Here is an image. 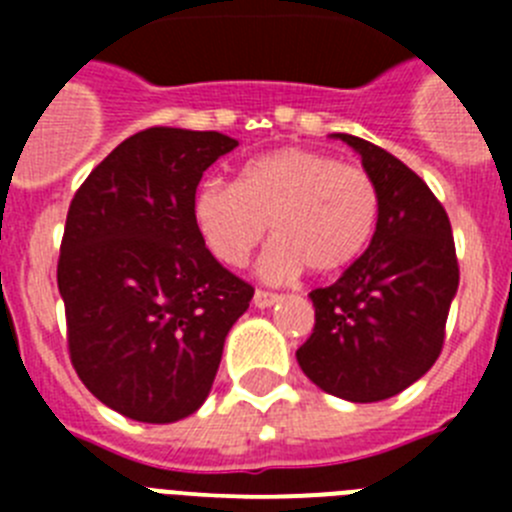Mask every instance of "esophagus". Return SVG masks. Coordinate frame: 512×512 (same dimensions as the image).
Here are the masks:
<instances>
[{"instance_id": "34e87169", "label": "esophagus", "mask_w": 512, "mask_h": 512, "mask_svg": "<svg viewBox=\"0 0 512 512\" xmlns=\"http://www.w3.org/2000/svg\"><path fill=\"white\" fill-rule=\"evenodd\" d=\"M277 300V292H266V289H256V292H253V305L256 307H271Z\"/></svg>"}]
</instances>
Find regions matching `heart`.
<instances>
[{"label":"heart","mask_w":512,"mask_h":512,"mask_svg":"<svg viewBox=\"0 0 512 512\" xmlns=\"http://www.w3.org/2000/svg\"><path fill=\"white\" fill-rule=\"evenodd\" d=\"M382 197L374 176L312 148H277L251 158L238 182L205 179L192 200L194 225L220 264L243 266L271 223L277 241L261 259L269 279L348 269L369 248Z\"/></svg>","instance_id":"1"}]
</instances>
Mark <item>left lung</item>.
<instances>
[{
  "label": "left lung",
  "instance_id": "left-lung-1",
  "mask_svg": "<svg viewBox=\"0 0 512 512\" xmlns=\"http://www.w3.org/2000/svg\"><path fill=\"white\" fill-rule=\"evenodd\" d=\"M379 187L372 243L343 277L310 292L315 328L297 348L302 372L328 395L379 402L418 382L446 338L459 287L454 235L436 194L400 158L336 133Z\"/></svg>",
  "mask_w": 512,
  "mask_h": 512
}]
</instances>
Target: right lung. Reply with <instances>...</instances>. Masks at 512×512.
Listing matches in <instances>:
<instances>
[{
  "mask_svg": "<svg viewBox=\"0 0 512 512\" xmlns=\"http://www.w3.org/2000/svg\"><path fill=\"white\" fill-rule=\"evenodd\" d=\"M235 146L215 130H140L71 200L58 256L69 356L125 418L174 423L200 410L248 310L253 287L212 256L192 217L202 174Z\"/></svg>",
  "mask_w": 512,
  "mask_h": 512,
  "instance_id": "add662e5",
  "label": "right lung"
}]
</instances>
